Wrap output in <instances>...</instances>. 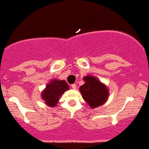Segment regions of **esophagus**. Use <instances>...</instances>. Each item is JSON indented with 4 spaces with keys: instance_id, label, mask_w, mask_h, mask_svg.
<instances>
[{
    "instance_id": "obj_1",
    "label": "esophagus",
    "mask_w": 149,
    "mask_h": 149,
    "mask_svg": "<svg viewBox=\"0 0 149 149\" xmlns=\"http://www.w3.org/2000/svg\"><path fill=\"white\" fill-rule=\"evenodd\" d=\"M71 87H72V88H73V89H76V85L75 84H72L71 85Z\"/></svg>"
}]
</instances>
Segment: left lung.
<instances>
[{
	"instance_id": "8db88e82",
	"label": "left lung",
	"mask_w": 149,
	"mask_h": 149,
	"mask_svg": "<svg viewBox=\"0 0 149 149\" xmlns=\"http://www.w3.org/2000/svg\"><path fill=\"white\" fill-rule=\"evenodd\" d=\"M83 79L85 83L81 86L79 90L87 104L91 109L103 105L109 97V89L107 86L91 75L86 76Z\"/></svg>"
}]
</instances>
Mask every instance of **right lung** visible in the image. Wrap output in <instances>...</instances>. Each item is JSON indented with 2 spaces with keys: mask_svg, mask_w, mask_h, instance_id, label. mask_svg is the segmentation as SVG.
I'll return each mask as SVG.
<instances>
[{
  "mask_svg": "<svg viewBox=\"0 0 149 149\" xmlns=\"http://www.w3.org/2000/svg\"><path fill=\"white\" fill-rule=\"evenodd\" d=\"M68 89L69 86L65 80L52 79L47 84L45 88L42 91V99L47 106L55 107L57 106L60 97Z\"/></svg>",
  "mask_w": 149,
  "mask_h": 149,
  "instance_id": "obj_1",
  "label": "right lung"
}]
</instances>
